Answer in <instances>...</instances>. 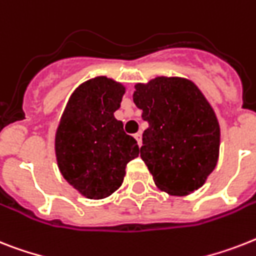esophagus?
Masks as SVG:
<instances>
[{"label": "esophagus", "mask_w": 256, "mask_h": 256, "mask_svg": "<svg viewBox=\"0 0 256 256\" xmlns=\"http://www.w3.org/2000/svg\"><path fill=\"white\" fill-rule=\"evenodd\" d=\"M134 138L136 139V142H138L139 146H142V132H138L136 134H134Z\"/></svg>", "instance_id": "34e87169"}]
</instances>
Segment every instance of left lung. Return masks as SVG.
<instances>
[{
    "instance_id": "left-lung-1",
    "label": "left lung",
    "mask_w": 256,
    "mask_h": 256,
    "mask_svg": "<svg viewBox=\"0 0 256 256\" xmlns=\"http://www.w3.org/2000/svg\"><path fill=\"white\" fill-rule=\"evenodd\" d=\"M132 100L148 124L140 158L155 184L174 196L200 188L220 151V124L200 89L186 78H156L135 85Z\"/></svg>"
}]
</instances>
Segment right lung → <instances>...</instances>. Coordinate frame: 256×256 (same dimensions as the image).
<instances>
[{
	"mask_svg": "<svg viewBox=\"0 0 256 256\" xmlns=\"http://www.w3.org/2000/svg\"><path fill=\"white\" fill-rule=\"evenodd\" d=\"M124 88L105 76L81 84L70 96L56 132L58 166L81 194L100 200L122 186L138 143L114 118Z\"/></svg>",
	"mask_w": 256,
	"mask_h": 256,
	"instance_id": "1",
	"label": "right lung"
}]
</instances>
